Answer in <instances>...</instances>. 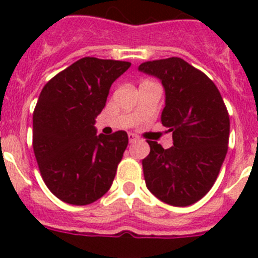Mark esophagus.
<instances>
[{"instance_id":"1","label":"esophagus","mask_w":258,"mask_h":258,"mask_svg":"<svg viewBox=\"0 0 258 258\" xmlns=\"http://www.w3.org/2000/svg\"><path fill=\"white\" fill-rule=\"evenodd\" d=\"M127 137H129V142H131V143L136 142V141L138 140V137H137L136 134H133V133H129V134H127Z\"/></svg>"}]
</instances>
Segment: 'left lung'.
Here are the masks:
<instances>
[{"label": "left lung", "mask_w": 258, "mask_h": 258, "mask_svg": "<svg viewBox=\"0 0 258 258\" xmlns=\"http://www.w3.org/2000/svg\"><path fill=\"white\" fill-rule=\"evenodd\" d=\"M138 70L161 80V124L173 133L170 149L147 141L150 154L142 160L146 186L169 206H191L211 190L226 156L227 108L213 81L183 59L145 61Z\"/></svg>", "instance_id": "8db88e82"}]
</instances>
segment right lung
<instances>
[{
  "label": "right lung",
  "instance_id": "right-lung-1",
  "mask_svg": "<svg viewBox=\"0 0 258 258\" xmlns=\"http://www.w3.org/2000/svg\"><path fill=\"white\" fill-rule=\"evenodd\" d=\"M129 67L85 56L42 89L33 111V151L45 184L61 202L88 206L111 187L127 134L97 136L94 124L112 83Z\"/></svg>",
  "mask_w": 258,
  "mask_h": 258
}]
</instances>
